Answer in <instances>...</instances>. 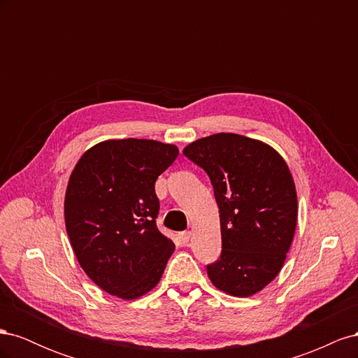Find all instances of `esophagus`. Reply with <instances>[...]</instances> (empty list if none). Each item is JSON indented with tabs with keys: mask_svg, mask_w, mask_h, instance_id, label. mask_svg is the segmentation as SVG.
Listing matches in <instances>:
<instances>
[{
	"mask_svg": "<svg viewBox=\"0 0 358 358\" xmlns=\"http://www.w3.org/2000/svg\"><path fill=\"white\" fill-rule=\"evenodd\" d=\"M189 237H191V231H182V233H179V241L183 245H187L189 242Z\"/></svg>",
	"mask_w": 358,
	"mask_h": 358,
	"instance_id": "34e87169",
	"label": "esophagus"
}]
</instances>
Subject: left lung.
Returning a JSON list of instances; mask_svg holds the SVG:
<instances>
[{"label":"left lung","instance_id":"8db88e82","mask_svg":"<svg viewBox=\"0 0 358 358\" xmlns=\"http://www.w3.org/2000/svg\"><path fill=\"white\" fill-rule=\"evenodd\" d=\"M183 155L212 182L220 208L222 251L208 264L212 284L249 297L284 266L297 224V194L284 158L268 145L220 133L196 140Z\"/></svg>","mask_w":358,"mask_h":358}]
</instances>
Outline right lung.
I'll return each instance as SVG.
<instances>
[{"label":"right lung","mask_w":358,"mask_h":358,"mask_svg":"<svg viewBox=\"0 0 358 358\" xmlns=\"http://www.w3.org/2000/svg\"><path fill=\"white\" fill-rule=\"evenodd\" d=\"M178 155L175 145L155 140H107L86 150L71 173L64 215L73 251L112 296L146 294L175 251L157 227L155 180Z\"/></svg>","instance_id":"obj_1"}]
</instances>
